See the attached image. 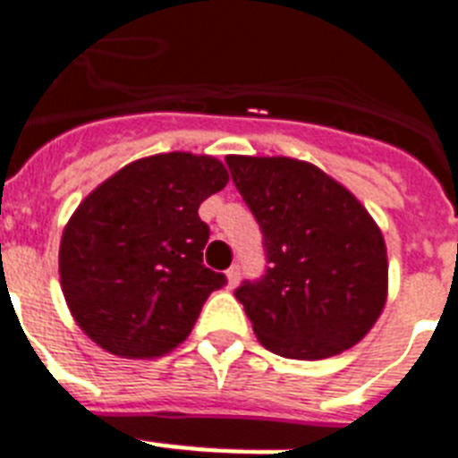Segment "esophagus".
I'll return each mask as SVG.
<instances>
[{
	"label": "esophagus",
	"instance_id": "esophagus-1",
	"mask_svg": "<svg viewBox=\"0 0 458 458\" xmlns=\"http://www.w3.org/2000/svg\"><path fill=\"white\" fill-rule=\"evenodd\" d=\"M225 277H228V287H237V282H240V266H230L225 270Z\"/></svg>",
	"mask_w": 458,
	"mask_h": 458
}]
</instances>
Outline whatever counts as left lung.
Masks as SVG:
<instances>
[{"label": "left lung", "mask_w": 458, "mask_h": 458, "mask_svg": "<svg viewBox=\"0 0 458 458\" xmlns=\"http://www.w3.org/2000/svg\"><path fill=\"white\" fill-rule=\"evenodd\" d=\"M225 165L263 235V275L235 289L259 341L289 360L348 351L386 303L388 261L377 223L308 162L230 155Z\"/></svg>", "instance_id": "obj_1"}]
</instances>
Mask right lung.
<instances>
[{
  "label": "right lung",
  "mask_w": 458,
  "mask_h": 458,
  "mask_svg": "<svg viewBox=\"0 0 458 458\" xmlns=\"http://www.w3.org/2000/svg\"><path fill=\"white\" fill-rule=\"evenodd\" d=\"M228 183L218 159L169 152L133 162L80 204L61 240L77 325L120 358H159L191 336L225 275L204 266L197 209Z\"/></svg>",
  "instance_id": "add662e5"
}]
</instances>
